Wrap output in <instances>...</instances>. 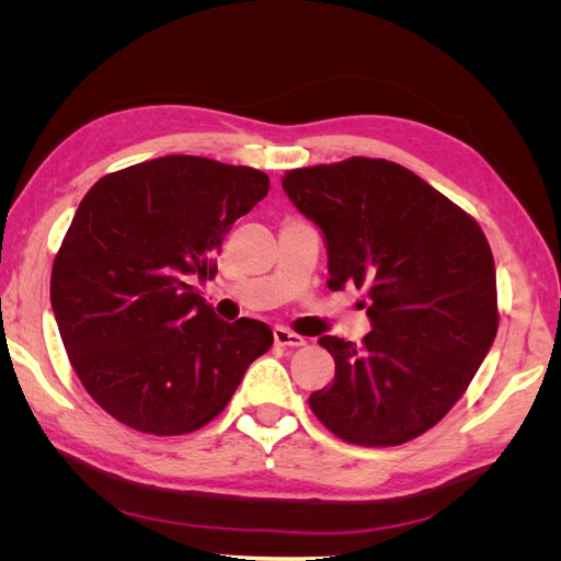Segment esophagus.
I'll return each mask as SVG.
<instances>
[{
	"mask_svg": "<svg viewBox=\"0 0 561 561\" xmlns=\"http://www.w3.org/2000/svg\"><path fill=\"white\" fill-rule=\"evenodd\" d=\"M274 342L278 346H304V336L278 325V328H274Z\"/></svg>",
	"mask_w": 561,
	"mask_h": 561,
	"instance_id": "obj_1",
	"label": "esophagus"
}]
</instances>
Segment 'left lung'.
<instances>
[{"label": "left lung", "instance_id": "left-lung-1", "mask_svg": "<svg viewBox=\"0 0 561 561\" xmlns=\"http://www.w3.org/2000/svg\"><path fill=\"white\" fill-rule=\"evenodd\" d=\"M283 190L328 243V287L365 293L371 330L355 346L322 336L334 381L309 398L332 435L396 447L461 400L499 332L484 231L445 194L386 159L285 171Z\"/></svg>", "mask_w": 561, "mask_h": 561}]
</instances>
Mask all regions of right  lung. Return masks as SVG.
I'll return each instance as SVG.
<instances>
[{
    "mask_svg": "<svg viewBox=\"0 0 561 561\" xmlns=\"http://www.w3.org/2000/svg\"><path fill=\"white\" fill-rule=\"evenodd\" d=\"M266 192L257 168L175 154L100 178L81 198L50 307L75 375L118 423L203 428L274 344L264 322L219 320L192 287L215 278L225 236Z\"/></svg>",
    "mask_w": 561,
    "mask_h": 561,
    "instance_id": "obj_1",
    "label": "right lung"
}]
</instances>
